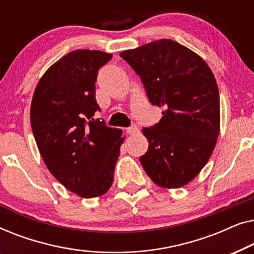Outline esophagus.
<instances>
[{
    "label": "esophagus",
    "instance_id": "1",
    "mask_svg": "<svg viewBox=\"0 0 254 254\" xmlns=\"http://www.w3.org/2000/svg\"><path fill=\"white\" fill-rule=\"evenodd\" d=\"M128 133H129L130 135H135V134H138L140 133V128H138L136 125H131L130 127H128L127 129Z\"/></svg>",
    "mask_w": 254,
    "mask_h": 254
}]
</instances>
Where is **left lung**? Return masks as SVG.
Returning <instances> with one entry per match:
<instances>
[{
	"label": "left lung",
	"instance_id": "1",
	"mask_svg": "<svg viewBox=\"0 0 254 254\" xmlns=\"http://www.w3.org/2000/svg\"><path fill=\"white\" fill-rule=\"evenodd\" d=\"M120 57L141 77L152 105L164 107L162 119L142 133L147 152L140 157L156 185L179 189L210 158L220 131V95L208 64L170 39L156 40Z\"/></svg>",
	"mask_w": 254,
	"mask_h": 254
}]
</instances>
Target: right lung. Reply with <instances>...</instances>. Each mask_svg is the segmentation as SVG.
<instances>
[{
	"label": "right lung",
	"mask_w": 254,
	"mask_h": 254,
	"mask_svg": "<svg viewBox=\"0 0 254 254\" xmlns=\"http://www.w3.org/2000/svg\"><path fill=\"white\" fill-rule=\"evenodd\" d=\"M112 55L77 50L60 59L38 83L31 104L33 136L50 172L82 197L105 194L124 142L121 129L93 116L98 70Z\"/></svg>",
	"instance_id": "add662e5"
}]
</instances>
